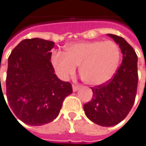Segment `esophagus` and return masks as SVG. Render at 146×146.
<instances>
[{
    "label": "esophagus",
    "mask_w": 146,
    "mask_h": 146,
    "mask_svg": "<svg viewBox=\"0 0 146 146\" xmlns=\"http://www.w3.org/2000/svg\"><path fill=\"white\" fill-rule=\"evenodd\" d=\"M79 90V87L77 86V85H73V92H77V91Z\"/></svg>",
    "instance_id": "obj_1"
}]
</instances>
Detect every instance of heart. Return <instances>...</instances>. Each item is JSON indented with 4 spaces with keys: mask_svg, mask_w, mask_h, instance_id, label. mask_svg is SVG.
Instances as JSON below:
<instances>
[{
    "mask_svg": "<svg viewBox=\"0 0 146 146\" xmlns=\"http://www.w3.org/2000/svg\"><path fill=\"white\" fill-rule=\"evenodd\" d=\"M120 57V48L114 41L92 40L72 44L66 48L65 53L54 52L51 63L63 80L72 77L80 65V74L84 82L98 86L113 77Z\"/></svg>",
    "mask_w": 146,
    "mask_h": 146,
    "instance_id": "obj_1",
    "label": "heart"
}]
</instances>
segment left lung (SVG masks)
Returning a JSON list of instances; mask_svg holds the SVG:
<instances>
[{
    "mask_svg": "<svg viewBox=\"0 0 146 146\" xmlns=\"http://www.w3.org/2000/svg\"><path fill=\"white\" fill-rule=\"evenodd\" d=\"M107 35L119 44L122 62L111 81L92 88V99L83 109L92 122L102 126H113L124 120L135 102L138 58L134 48L122 37L111 34Z\"/></svg>",
    "mask_w": 146,
    "mask_h": 146,
    "instance_id": "obj_1",
    "label": "left lung"
}]
</instances>
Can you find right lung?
<instances>
[{
    "label": "right lung",
    "mask_w": 146,
    "mask_h": 146,
    "mask_svg": "<svg viewBox=\"0 0 146 146\" xmlns=\"http://www.w3.org/2000/svg\"><path fill=\"white\" fill-rule=\"evenodd\" d=\"M54 47L53 41L26 39L9 56L6 96L14 114L25 124L42 125L53 121L65 98L73 92L71 84L54 73L50 62Z\"/></svg>",
    "instance_id": "obj_1"
}]
</instances>
